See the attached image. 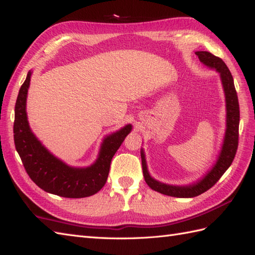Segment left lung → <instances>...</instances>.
I'll use <instances>...</instances> for the list:
<instances>
[{"label":"left lung","mask_w":255,"mask_h":255,"mask_svg":"<svg viewBox=\"0 0 255 255\" xmlns=\"http://www.w3.org/2000/svg\"><path fill=\"white\" fill-rule=\"evenodd\" d=\"M199 59L206 64L207 66L216 68L221 75V81L223 84L224 93H226L227 101V131L226 138H224L223 147L221 154L219 157L216 166L212 170L204 177L201 181L197 184H192L189 187H174L158 182L149 176L147 171L146 161H144V154L141 151V164L144 181L150 187L152 190L160 192L162 194L177 198H192L199 194L206 192L209 189L216 184L222 174L227 171V169L231 166L234 157L238 150L239 144V123H240V107H239V101L236 87H234L233 77L229 71L228 66L222 59L218 56H214L210 52H196Z\"/></svg>","instance_id":"8db88e82"}]
</instances>
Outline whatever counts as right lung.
<instances>
[{"mask_svg": "<svg viewBox=\"0 0 255 255\" xmlns=\"http://www.w3.org/2000/svg\"><path fill=\"white\" fill-rule=\"evenodd\" d=\"M32 73L19 88L15 104L14 143L23 166L32 181L44 191L64 198H85L97 193L105 186L111 162L124 139L130 132L127 125L104 140L101 153L93 166L85 169L68 167L42 146L29 129L25 105Z\"/></svg>", "mask_w": 255, "mask_h": 255, "instance_id": "obj_1", "label": "right lung"}]
</instances>
